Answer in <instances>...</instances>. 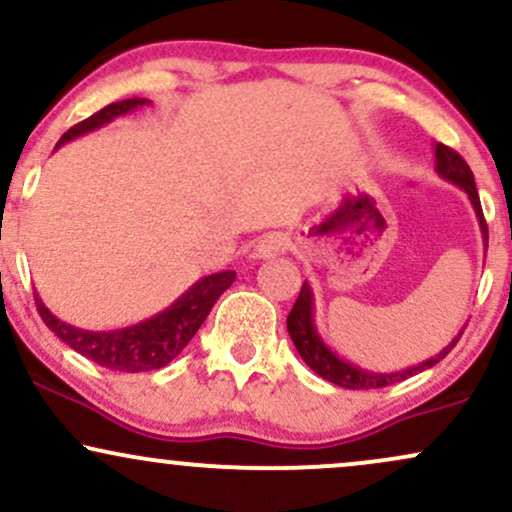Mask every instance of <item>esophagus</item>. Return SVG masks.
<instances>
[{
  "mask_svg": "<svg viewBox=\"0 0 512 512\" xmlns=\"http://www.w3.org/2000/svg\"><path fill=\"white\" fill-rule=\"evenodd\" d=\"M289 245L291 240L289 236H284V233H267V236L255 245V257L257 260H274L281 252L289 250Z\"/></svg>",
  "mask_w": 512,
  "mask_h": 512,
  "instance_id": "esophagus-1",
  "label": "esophagus"
}]
</instances>
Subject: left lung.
Segmentation results:
<instances>
[{
    "label": "left lung",
    "instance_id": "obj_1",
    "mask_svg": "<svg viewBox=\"0 0 512 512\" xmlns=\"http://www.w3.org/2000/svg\"><path fill=\"white\" fill-rule=\"evenodd\" d=\"M433 151H436V173L443 180H448L452 185L460 187L464 195L469 197V202H472V209L474 214H477L481 238H484V248H486V245H489V231H486L484 214H481L479 192H477V185H474L472 170H469L467 163H464V158L457 154V151L448 149V146L433 144ZM286 327H289L293 344H296L298 354H301L303 361L308 363L320 378H325L327 383L346 387V390H373V387L395 385L411 378V375L421 373V370L433 368L438 361H443V358L450 354V349L457 344V339H460L464 332V330L457 332V337L452 339L445 349H440L436 356L426 358V361L416 363V366L390 370V373H385V370L361 368L356 366V363L346 361V358L339 356L337 351L322 339V334L315 325V293L308 281H303V289L298 293V301L293 303L291 313L286 317Z\"/></svg>",
    "mask_w": 512,
    "mask_h": 512
}]
</instances>
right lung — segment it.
Segmentation results:
<instances>
[{
  "instance_id": "1",
  "label": "right lung",
  "mask_w": 512,
  "mask_h": 512,
  "mask_svg": "<svg viewBox=\"0 0 512 512\" xmlns=\"http://www.w3.org/2000/svg\"><path fill=\"white\" fill-rule=\"evenodd\" d=\"M144 105H151V101H146V98H129V101L105 105L96 115L74 125L69 132H64L55 149H60L62 144L72 142L76 137H84V134L93 132V129H101L108 122H113L115 117L134 113V110L144 108ZM233 281H236V272H231V269L202 276V279L195 281L190 289L182 293L180 298H175L161 313L146 317V320L137 322V325L108 332L81 330V327H74L69 322L60 320V317L50 313V308L43 303V298L38 293H35V305H38L45 325L64 344L79 351L81 356L91 358L93 363L110 370L146 373V370L168 366L190 344V339L195 337L202 322L207 320L214 303L219 301L223 291L231 289Z\"/></svg>"
}]
</instances>
